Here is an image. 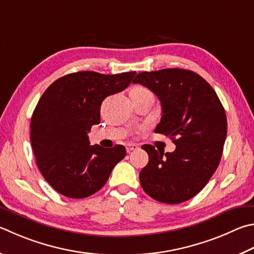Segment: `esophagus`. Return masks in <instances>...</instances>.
Here are the masks:
<instances>
[{
	"mask_svg": "<svg viewBox=\"0 0 254 254\" xmlns=\"http://www.w3.org/2000/svg\"><path fill=\"white\" fill-rule=\"evenodd\" d=\"M137 149H139V145L134 144V143H127V153H130V152L137 150Z\"/></svg>",
	"mask_w": 254,
	"mask_h": 254,
	"instance_id": "1",
	"label": "esophagus"
}]
</instances>
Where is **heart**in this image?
<instances>
[{
  "instance_id": "heart-1",
  "label": "heart",
  "mask_w": 254,
  "mask_h": 254,
  "mask_svg": "<svg viewBox=\"0 0 254 254\" xmlns=\"http://www.w3.org/2000/svg\"><path fill=\"white\" fill-rule=\"evenodd\" d=\"M133 91H134V92H150V91H147L146 89H143V87H137V89H134Z\"/></svg>"
}]
</instances>
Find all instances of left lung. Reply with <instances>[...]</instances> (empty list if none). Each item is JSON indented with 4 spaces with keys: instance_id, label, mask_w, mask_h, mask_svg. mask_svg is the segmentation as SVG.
<instances>
[{
    "instance_id": "obj_1",
    "label": "left lung",
    "mask_w": 254,
    "mask_h": 254,
    "mask_svg": "<svg viewBox=\"0 0 254 254\" xmlns=\"http://www.w3.org/2000/svg\"><path fill=\"white\" fill-rule=\"evenodd\" d=\"M133 83L147 87L162 105L154 132L169 136L173 152L144 144L149 162L140 172L141 187L162 203L178 204L196 195L215 172L227 137V115L203 77L183 68L141 72Z\"/></svg>"
}]
</instances>
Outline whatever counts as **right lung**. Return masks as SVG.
<instances>
[{
    "label": "right lung",
    "mask_w": 254,
    "mask_h": 254,
    "mask_svg": "<svg viewBox=\"0 0 254 254\" xmlns=\"http://www.w3.org/2000/svg\"><path fill=\"white\" fill-rule=\"evenodd\" d=\"M135 74L71 73L41 96L31 119V144L39 170L55 191L72 199L94 194L126 156L123 145H90L87 133L100 123L103 100L127 89Z\"/></svg>",
    "instance_id": "1"
}]
</instances>
